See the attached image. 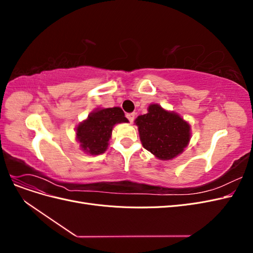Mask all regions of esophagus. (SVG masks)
Here are the masks:
<instances>
[{"instance_id": "esophagus-1", "label": "esophagus", "mask_w": 253, "mask_h": 253, "mask_svg": "<svg viewBox=\"0 0 253 253\" xmlns=\"http://www.w3.org/2000/svg\"><path fill=\"white\" fill-rule=\"evenodd\" d=\"M126 118L128 119L129 122H133L134 119H135V114L134 113H128V114L126 115Z\"/></svg>"}]
</instances>
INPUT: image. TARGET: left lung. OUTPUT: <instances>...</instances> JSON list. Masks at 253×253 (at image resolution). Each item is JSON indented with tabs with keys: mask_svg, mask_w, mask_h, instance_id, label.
I'll list each match as a JSON object with an SVG mask.
<instances>
[{
	"mask_svg": "<svg viewBox=\"0 0 253 253\" xmlns=\"http://www.w3.org/2000/svg\"><path fill=\"white\" fill-rule=\"evenodd\" d=\"M135 124L143 148L162 160L181 154L191 138L188 122L156 103L150 104L148 113L137 117Z\"/></svg>",
	"mask_w": 253,
	"mask_h": 253,
	"instance_id": "left-lung-1",
	"label": "left lung"
}]
</instances>
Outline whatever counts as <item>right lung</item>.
<instances>
[{
	"label": "right lung",
	"instance_id": "add662e5",
	"mask_svg": "<svg viewBox=\"0 0 253 253\" xmlns=\"http://www.w3.org/2000/svg\"><path fill=\"white\" fill-rule=\"evenodd\" d=\"M128 122L120 108L97 109L80 122L76 128V138L82 151L90 155L102 154L108 149L115 125Z\"/></svg>",
	"mask_w": 253,
	"mask_h": 253
}]
</instances>
